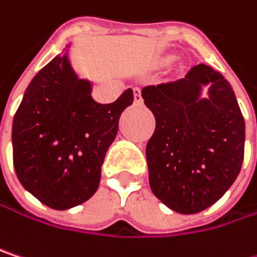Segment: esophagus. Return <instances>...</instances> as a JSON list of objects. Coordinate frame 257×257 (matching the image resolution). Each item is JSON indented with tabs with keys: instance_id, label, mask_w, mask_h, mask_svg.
<instances>
[{
	"instance_id": "1",
	"label": "esophagus",
	"mask_w": 257,
	"mask_h": 257,
	"mask_svg": "<svg viewBox=\"0 0 257 257\" xmlns=\"http://www.w3.org/2000/svg\"><path fill=\"white\" fill-rule=\"evenodd\" d=\"M134 100H135L137 104H143V95H141L140 88H134Z\"/></svg>"
}]
</instances>
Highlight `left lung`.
Here are the masks:
<instances>
[{
  "label": "left lung",
  "instance_id": "8db88e82",
  "mask_svg": "<svg viewBox=\"0 0 257 257\" xmlns=\"http://www.w3.org/2000/svg\"><path fill=\"white\" fill-rule=\"evenodd\" d=\"M211 83L209 98L200 99ZM156 117L146 147L153 194L178 213H198L226 193L244 159V119L219 72L194 66L184 79L141 92Z\"/></svg>",
  "mask_w": 257,
  "mask_h": 257
}]
</instances>
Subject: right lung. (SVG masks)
I'll use <instances>...</instances> for the list:
<instances>
[{
	"label": "right lung",
	"instance_id": "1",
	"mask_svg": "<svg viewBox=\"0 0 257 257\" xmlns=\"http://www.w3.org/2000/svg\"><path fill=\"white\" fill-rule=\"evenodd\" d=\"M132 101L129 88L114 103H97L91 83L76 76L67 56L54 57L29 83L13 119V163L20 184L56 210L92 197L119 117Z\"/></svg>",
	"mask_w": 257,
	"mask_h": 257
}]
</instances>
